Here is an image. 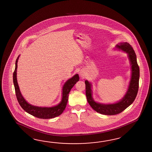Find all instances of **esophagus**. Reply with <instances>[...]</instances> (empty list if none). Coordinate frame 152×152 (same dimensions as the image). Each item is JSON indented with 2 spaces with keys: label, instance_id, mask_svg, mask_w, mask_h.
<instances>
[{
  "label": "esophagus",
  "instance_id": "34e87169",
  "mask_svg": "<svg viewBox=\"0 0 152 152\" xmlns=\"http://www.w3.org/2000/svg\"><path fill=\"white\" fill-rule=\"evenodd\" d=\"M79 74H80V77H83L84 75V74H83L82 72H80V73H79Z\"/></svg>",
  "mask_w": 152,
  "mask_h": 152
}]
</instances>
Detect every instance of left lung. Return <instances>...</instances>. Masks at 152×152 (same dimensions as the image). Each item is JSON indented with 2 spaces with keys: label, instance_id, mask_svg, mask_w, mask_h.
<instances>
[{
  "label": "left lung",
  "instance_id": "obj_1",
  "mask_svg": "<svg viewBox=\"0 0 152 152\" xmlns=\"http://www.w3.org/2000/svg\"><path fill=\"white\" fill-rule=\"evenodd\" d=\"M118 49L121 50L128 54L131 66V77L126 94L120 101L112 104H102L95 102L92 96L91 83L85 80L86 96L87 100L92 108L98 113L112 115L122 112L133 103L137 94L139 87L140 68L137 62L136 55L130 44L121 42L116 45Z\"/></svg>",
  "mask_w": 152,
  "mask_h": 152
}]
</instances>
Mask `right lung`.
I'll list each match as a JSON object with an SVG mask.
<instances>
[{
  "instance_id": "right-lung-1",
  "label": "right lung",
  "mask_w": 152,
  "mask_h": 152,
  "mask_svg": "<svg viewBox=\"0 0 152 152\" xmlns=\"http://www.w3.org/2000/svg\"><path fill=\"white\" fill-rule=\"evenodd\" d=\"M18 58L19 56L17 58L15 63V69L13 73V82L14 84L15 94L20 105L26 112L40 119H51L59 116L63 113L64 110L66 108L68 99L69 93L71 89L79 80V75L75 74L64 83L62 88V97L61 102L58 104L51 107H41L33 106L27 102L23 97L18 85L16 72Z\"/></svg>"
}]
</instances>
